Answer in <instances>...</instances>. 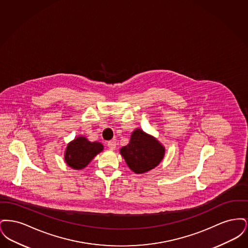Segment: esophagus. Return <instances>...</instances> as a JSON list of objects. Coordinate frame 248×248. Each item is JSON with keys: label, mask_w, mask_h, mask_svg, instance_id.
<instances>
[{"label": "esophagus", "mask_w": 248, "mask_h": 248, "mask_svg": "<svg viewBox=\"0 0 248 248\" xmlns=\"http://www.w3.org/2000/svg\"><path fill=\"white\" fill-rule=\"evenodd\" d=\"M108 149L111 150V151L115 150V148H116V142L114 141V140H110V141L108 142Z\"/></svg>", "instance_id": "obj_1"}]
</instances>
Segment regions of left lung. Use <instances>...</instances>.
<instances>
[{"mask_svg": "<svg viewBox=\"0 0 248 248\" xmlns=\"http://www.w3.org/2000/svg\"><path fill=\"white\" fill-rule=\"evenodd\" d=\"M165 147L143 130L136 129L131 135L128 145L120 150L130 169L136 174L146 173L161 163Z\"/></svg>", "mask_w": 248, "mask_h": 248, "instance_id": "1", "label": "left lung"}]
</instances>
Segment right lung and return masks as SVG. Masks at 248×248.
<instances>
[{
    "mask_svg": "<svg viewBox=\"0 0 248 248\" xmlns=\"http://www.w3.org/2000/svg\"><path fill=\"white\" fill-rule=\"evenodd\" d=\"M103 151V145L99 142H90L84 137H78L70 142L65 152V161L73 169H83L94 156Z\"/></svg>",
    "mask_w": 248,
    "mask_h": 248,
    "instance_id": "right-lung-1",
    "label": "right lung"
}]
</instances>
